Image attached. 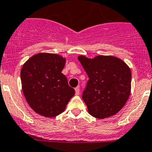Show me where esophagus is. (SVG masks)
<instances>
[{
	"instance_id": "1",
	"label": "esophagus",
	"mask_w": 152,
	"mask_h": 152,
	"mask_svg": "<svg viewBox=\"0 0 152 152\" xmlns=\"http://www.w3.org/2000/svg\"><path fill=\"white\" fill-rule=\"evenodd\" d=\"M75 91H76V95H80V87H76V88H75Z\"/></svg>"
}]
</instances>
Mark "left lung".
Instances as JSON below:
<instances>
[{
  "label": "left lung",
  "instance_id": "left-lung-1",
  "mask_svg": "<svg viewBox=\"0 0 152 152\" xmlns=\"http://www.w3.org/2000/svg\"><path fill=\"white\" fill-rule=\"evenodd\" d=\"M78 60L89 79L82 96L89 114L105 118L119 112L131 92L132 72L126 63L111 56Z\"/></svg>",
  "mask_w": 152,
  "mask_h": 152
}]
</instances>
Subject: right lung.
<instances>
[{"instance_id": "right-lung-1", "label": "right lung", "mask_w": 152, "mask_h": 152, "mask_svg": "<svg viewBox=\"0 0 152 152\" xmlns=\"http://www.w3.org/2000/svg\"><path fill=\"white\" fill-rule=\"evenodd\" d=\"M66 60L54 53H38L30 57L21 69L22 89L31 109L52 118L65 110L75 95L62 73Z\"/></svg>"}]
</instances>
